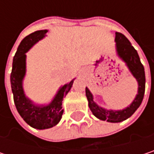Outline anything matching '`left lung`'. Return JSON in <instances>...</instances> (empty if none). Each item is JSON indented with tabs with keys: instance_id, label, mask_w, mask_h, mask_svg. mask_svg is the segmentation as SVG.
<instances>
[{
	"instance_id": "obj_1",
	"label": "left lung",
	"mask_w": 154,
	"mask_h": 154,
	"mask_svg": "<svg viewBox=\"0 0 154 154\" xmlns=\"http://www.w3.org/2000/svg\"><path fill=\"white\" fill-rule=\"evenodd\" d=\"M115 43H116V51L118 56L126 63L129 71L137 81L138 90L137 94L131 103V104L123 109L113 110L107 109L99 106L94 101V96L90 90L85 87V95L88 101V106L93 114L101 120H106L111 123H118L126 120L131 117L135 111L139 108L142 103L144 89H145V74L144 68L140 61V58L137 50L132 46L128 39L121 33H115Z\"/></svg>"
}]
</instances>
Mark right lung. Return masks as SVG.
Returning a JSON list of instances; mask_svg holds the SVG:
<instances>
[{
	"instance_id": "1",
	"label": "right lung",
	"mask_w": 154,
	"mask_h": 154,
	"mask_svg": "<svg viewBox=\"0 0 154 154\" xmlns=\"http://www.w3.org/2000/svg\"><path fill=\"white\" fill-rule=\"evenodd\" d=\"M47 32L46 29L35 31L21 41L13 58L11 74V85L17 110L30 127L36 129L51 128L60 122L63 114V97L69 92L75 80L74 78L69 83L62 85L51 102L46 105L35 104L26 96L23 89V80L26 71V53L37 42L45 37Z\"/></svg>"
}]
</instances>
